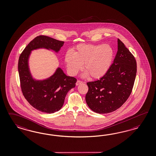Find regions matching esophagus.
I'll use <instances>...</instances> for the list:
<instances>
[{
    "instance_id": "esophagus-1",
    "label": "esophagus",
    "mask_w": 156,
    "mask_h": 156,
    "mask_svg": "<svg viewBox=\"0 0 156 156\" xmlns=\"http://www.w3.org/2000/svg\"><path fill=\"white\" fill-rule=\"evenodd\" d=\"M82 83H83V81H80V80H77V82H76V85H79L82 84Z\"/></svg>"
}]
</instances>
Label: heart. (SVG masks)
Here are the masks:
<instances>
[{
    "label": "heart",
    "instance_id": "b5f03b06",
    "mask_svg": "<svg viewBox=\"0 0 156 156\" xmlns=\"http://www.w3.org/2000/svg\"><path fill=\"white\" fill-rule=\"evenodd\" d=\"M114 58V49L109 44H80L73 49L72 52L66 54L64 61L71 75H76L83 64V77L100 79L108 73Z\"/></svg>",
    "mask_w": 156,
    "mask_h": 156
}]
</instances>
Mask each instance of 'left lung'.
<instances>
[{"label":"left lung","mask_w":156,"mask_h":156,"mask_svg":"<svg viewBox=\"0 0 156 156\" xmlns=\"http://www.w3.org/2000/svg\"><path fill=\"white\" fill-rule=\"evenodd\" d=\"M136 72L134 56L118 38V51L108 73L100 80L87 83L85 100L89 108L98 114L120 108L131 93Z\"/></svg>","instance_id":"1"}]
</instances>
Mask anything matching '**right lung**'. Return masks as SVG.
<instances>
[{
    "mask_svg": "<svg viewBox=\"0 0 156 156\" xmlns=\"http://www.w3.org/2000/svg\"><path fill=\"white\" fill-rule=\"evenodd\" d=\"M64 44L63 41L48 36H38L27 45L19 57L18 71L23 94L33 108L42 112L51 114L59 111L67 93L75 87L77 80L67 76L60 67L47 79H36L29 68V57L32 51L40 48L58 53Z\"/></svg>",
    "mask_w": 156,
    "mask_h": 156,
    "instance_id": "1",
    "label": "right lung"
}]
</instances>
